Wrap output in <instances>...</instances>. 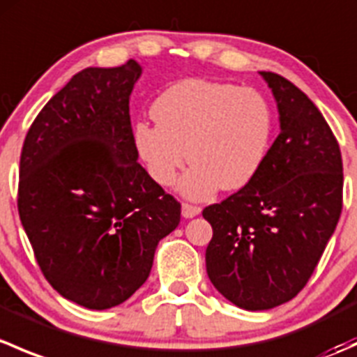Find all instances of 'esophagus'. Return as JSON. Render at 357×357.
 Returning a JSON list of instances; mask_svg holds the SVG:
<instances>
[{
  "label": "esophagus",
  "mask_w": 357,
  "mask_h": 357,
  "mask_svg": "<svg viewBox=\"0 0 357 357\" xmlns=\"http://www.w3.org/2000/svg\"><path fill=\"white\" fill-rule=\"evenodd\" d=\"M200 211H202V208L199 207V205L186 204V202L181 205V212H183V215H185V218H195V215L200 214Z\"/></svg>",
  "instance_id": "obj_1"
}]
</instances>
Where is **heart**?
<instances>
[{"instance_id": "obj_1", "label": "heart", "mask_w": 357, "mask_h": 357, "mask_svg": "<svg viewBox=\"0 0 357 357\" xmlns=\"http://www.w3.org/2000/svg\"><path fill=\"white\" fill-rule=\"evenodd\" d=\"M152 115L157 124L135 126L138 155L162 186L172 185L190 158L193 165L179 188L192 199L250 183L264 164L275 128L271 105L259 89L208 79L172 84L157 96Z\"/></svg>"}]
</instances>
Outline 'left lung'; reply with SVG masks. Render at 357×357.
<instances>
[{"instance_id": "8db88e82", "label": "left lung", "mask_w": 357, "mask_h": 357, "mask_svg": "<svg viewBox=\"0 0 357 357\" xmlns=\"http://www.w3.org/2000/svg\"><path fill=\"white\" fill-rule=\"evenodd\" d=\"M276 98L280 135L243 188L204 208L212 240L208 280L248 311L289 302L305 287L342 212V155L328 122L305 93L261 72Z\"/></svg>"}]
</instances>
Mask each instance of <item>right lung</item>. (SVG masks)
<instances>
[{
    "label": "right lung",
    "instance_id": "add662e5",
    "mask_svg": "<svg viewBox=\"0 0 357 357\" xmlns=\"http://www.w3.org/2000/svg\"><path fill=\"white\" fill-rule=\"evenodd\" d=\"M135 60L89 67L43 107L20 153L19 215L50 285L88 309L128 301L150 275L181 204L138 164Z\"/></svg>",
    "mask_w": 357,
    "mask_h": 357
}]
</instances>
